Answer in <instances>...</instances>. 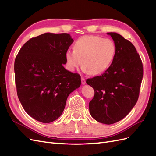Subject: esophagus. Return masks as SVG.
Here are the masks:
<instances>
[{"label": "esophagus", "instance_id": "34e87169", "mask_svg": "<svg viewBox=\"0 0 156 156\" xmlns=\"http://www.w3.org/2000/svg\"><path fill=\"white\" fill-rule=\"evenodd\" d=\"M81 80H82V84H86V80H85L84 78L82 77V78H81Z\"/></svg>", "mask_w": 156, "mask_h": 156}]
</instances>
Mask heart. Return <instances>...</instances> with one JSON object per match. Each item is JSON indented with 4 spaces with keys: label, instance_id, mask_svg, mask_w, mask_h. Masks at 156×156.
Instances as JSON below:
<instances>
[{
    "label": "heart",
    "instance_id": "heart-1",
    "mask_svg": "<svg viewBox=\"0 0 156 156\" xmlns=\"http://www.w3.org/2000/svg\"><path fill=\"white\" fill-rule=\"evenodd\" d=\"M117 46L111 39L96 35L79 38L74 45V50L68 49L65 54L66 67L74 72L83 65V71L92 75L105 72L113 62Z\"/></svg>",
    "mask_w": 156,
    "mask_h": 156
}]
</instances>
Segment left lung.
I'll use <instances>...</instances> for the list:
<instances>
[{
    "label": "left lung",
    "mask_w": 156,
    "mask_h": 156,
    "mask_svg": "<svg viewBox=\"0 0 156 156\" xmlns=\"http://www.w3.org/2000/svg\"><path fill=\"white\" fill-rule=\"evenodd\" d=\"M117 46L113 62L101 76L87 79L94 96L89 111L96 121L111 125L127 116L138 100L144 69L135 46L117 33H107Z\"/></svg>",
    "instance_id": "obj_1"
}]
</instances>
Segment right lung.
I'll list each match as a JSON object with an SVG mask.
<instances>
[{
  "instance_id": "add662e5",
  "label": "right lung",
  "mask_w": 156,
  "mask_h": 156,
  "mask_svg": "<svg viewBox=\"0 0 156 156\" xmlns=\"http://www.w3.org/2000/svg\"><path fill=\"white\" fill-rule=\"evenodd\" d=\"M73 41L68 34L45 33L26 42L15 58L18 98L39 122L49 123L60 117L69 94L81 84L80 76L64 67Z\"/></svg>"
}]
</instances>
